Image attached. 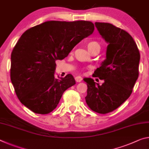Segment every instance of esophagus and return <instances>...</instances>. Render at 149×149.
Instances as JSON below:
<instances>
[{"label": "esophagus", "mask_w": 149, "mask_h": 149, "mask_svg": "<svg viewBox=\"0 0 149 149\" xmlns=\"http://www.w3.org/2000/svg\"><path fill=\"white\" fill-rule=\"evenodd\" d=\"M75 80L76 82H81L82 80V78H81V77H80V76H77L75 77Z\"/></svg>", "instance_id": "esophagus-1"}]
</instances>
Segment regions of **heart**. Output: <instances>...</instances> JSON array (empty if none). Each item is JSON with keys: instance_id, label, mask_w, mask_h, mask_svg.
<instances>
[{"instance_id": "heart-1", "label": "heart", "mask_w": 149, "mask_h": 149, "mask_svg": "<svg viewBox=\"0 0 149 149\" xmlns=\"http://www.w3.org/2000/svg\"><path fill=\"white\" fill-rule=\"evenodd\" d=\"M87 48L89 51L91 52L94 50V49L97 48H100V45L99 44V42H96V41H91L87 43Z\"/></svg>"}]
</instances>
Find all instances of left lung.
Returning a JSON list of instances; mask_svg holds the SVG:
<instances>
[{
	"label": "left lung",
	"mask_w": 149,
	"mask_h": 149,
	"mask_svg": "<svg viewBox=\"0 0 149 149\" xmlns=\"http://www.w3.org/2000/svg\"><path fill=\"white\" fill-rule=\"evenodd\" d=\"M100 34L109 45L106 59L92 76L104 80L101 86L91 78L87 85V105L101 114L112 112L128 99L139 77L140 53L132 36L109 23L95 22Z\"/></svg>",
	"instance_id": "left-lung-1"
}]
</instances>
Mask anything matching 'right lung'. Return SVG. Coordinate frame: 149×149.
<instances>
[{"instance_id": "1", "label": "right lung", "mask_w": 149, "mask_h": 149, "mask_svg": "<svg viewBox=\"0 0 149 149\" xmlns=\"http://www.w3.org/2000/svg\"><path fill=\"white\" fill-rule=\"evenodd\" d=\"M94 29L90 21H48L23 33L11 54L10 79L24 105L42 115L55 109L63 92L75 84L72 74L55 78L56 61Z\"/></svg>"}]
</instances>
